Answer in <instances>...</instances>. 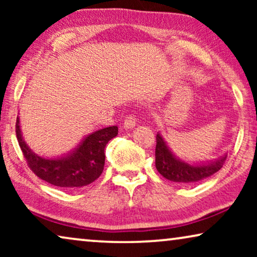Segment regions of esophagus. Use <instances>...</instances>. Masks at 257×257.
<instances>
[{"mask_svg":"<svg viewBox=\"0 0 257 257\" xmlns=\"http://www.w3.org/2000/svg\"><path fill=\"white\" fill-rule=\"evenodd\" d=\"M136 118L132 117V115H128V117L125 118L124 120V124H122V127H124L125 130H131L136 126Z\"/></svg>","mask_w":257,"mask_h":257,"instance_id":"esophagus-1","label":"esophagus"}]
</instances>
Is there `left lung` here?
<instances>
[{"label": "left lung", "instance_id": "left-lung-1", "mask_svg": "<svg viewBox=\"0 0 257 257\" xmlns=\"http://www.w3.org/2000/svg\"><path fill=\"white\" fill-rule=\"evenodd\" d=\"M227 153L216 159L188 163L175 154L164 139L160 132L157 133L156 146V167L159 173L167 180L180 184H196L212 177L221 170L226 161Z\"/></svg>", "mask_w": 257, "mask_h": 257}]
</instances>
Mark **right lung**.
Segmentation results:
<instances>
[{
    "instance_id": "obj_1",
    "label": "right lung",
    "mask_w": 257,
    "mask_h": 257,
    "mask_svg": "<svg viewBox=\"0 0 257 257\" xmlns=\"http://www.w3.org/2000/svg\"><path fill=\"white\" fill-rule=\"evenodd\" d=\"M118 135V126L98 130L83 137L77 145L57 157H43L34 152L23 138L20 117L16 120V136L31 171L42 180L68 189L92 184L104 170L105 147Z\"/></svg>"
}]
</instances>
